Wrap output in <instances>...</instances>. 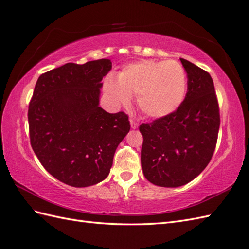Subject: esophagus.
I'll use <instances>...</instances> for the list:
<instances>
[{"mask_svg":"<svg viewBox=\"0 0 249 249\" xmlns=\"http://www.w3.org/2000/svg\"><path fill=\"white\" fill-rule=\"evenodd\" d=\"M130 124H131V128L132 129H136L137 126H139V123H137L136 120H134V119H130Z\"/></svg>","mask_w":249,"mask_h":249,"instance_id":"34e87169","label":"esophagus"}]
</instances>
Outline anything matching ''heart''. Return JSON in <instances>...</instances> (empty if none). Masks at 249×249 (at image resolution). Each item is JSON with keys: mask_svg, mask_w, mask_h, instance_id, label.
<instances>
[{"mask_svg": "<svg viewBox=\"0 0 249 249\" xmlns=\"http://www.w3.org/2000/svg\"><path fill=\"white\" fill-rule=\"evenodd\" d=\"M104 87L121 104L136 96L137 107L143 115L161 118L174 113L183 102L187 79L183 67L175 60L145 59L126 66L118 74V82L107 79Z\"/></svg>", "mask_w": 249, "mask_h": 249, "instance_id": "obj_1", "label": "heart"}]
</instances>
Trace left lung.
<instances>
[{
	"label": "left lung",
	"instance_id": "obj_1",
	"mask_svg": "<svg viewBox=\"0 0 249 249\" xmlns=\"http://www.w3.org/2000/svg\"><path fill=\"white\" fill-rule=\"evenodd\" d=\"M180 60L187 76L183 102L174 113L140 125L143 176L163 187L189 183L207 167L216 147L220 124L211 75L189 60Z\"/></svg>",
	"mask_w": 249,
	"mask_h": 249
}]
</instances>
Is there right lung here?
<instances>
[{"label": "right lung", "mask_w": 249, "mask_h": 249, "mask_svg": "<svg viewBox=\"0 0 249 249\" xmlns=\"http://www.w3.org/2000/svg\"><path fill=\"white\" fill-rule=\"evenodd\" d=\"M110 59L68 63L38 78L29 104L31 146L48 173L74 187L107 178L114 153L130 131L128 115L99 107Z\"/></svg>", "instance_id": "add662e5"}]
</instances>
